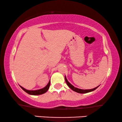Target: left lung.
<instances>
[{
	"label": "left lung",
	"instance_id": "obj_1",
	"mask_svg": "<svg viewBox=\"0 0 122 122\" xmlns=\"http://www.w3.org/2000/svg\"><path fill=\"white\" fill-rule=\"evenodd\" d=\"M65 80H66V84L68 85V86H69V87L71 88V89H72L73 91L74 92H76L77 93H89V92H92L93 91H94V90H96L98 86H97V87L93 88V89H79V88H76L74 87V86H72L71 83H70L69 81H68V80L66 79V76H65Z\"/></svg>",
	"mask_w": 122,
	"mask_h": 122
}]
</instances>
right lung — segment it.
<instances>
[{
	"instance_id": "right-lung-1",
	"label": "right lung",
	"mask_w": 122,
	"mask_h": 122,
	"mask_svg": "<svg viewBox=\"0 0 122 122\" xmlns=\"http://www.w3.org/2000/svg\"><path fill=\"white\" fill-rule=\"evenodd\" d=\"M50 84H51V81H49L48 84L46 85V86H45L44 88H42V89H41L39 90H36V91H29V90L25 89V88L22 87V86H20V87L21 88V89H22L23 91H24L26 93H27L28 94L36 96V95H41V94H44V93L46 92L48 90V89H49Z\"/></svg>"
}]
</instances>
